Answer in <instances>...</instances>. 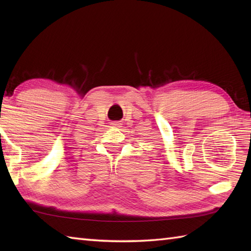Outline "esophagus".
<instances>
[{"label": "esophagus", "instance_id": "esophagus-1", "mask_svg": "<svg viewBox=\"0 0 251 251\" xmlns=\"http://www.w3.org/2000/svg\"><path fill=\"white\" fill-rule=\"evenodd\" d=\"M121 123L120 122H112V126L113 127H121Z\"/></svg>", "mask_w": 251, "mask_h": 251}]
</instances>
